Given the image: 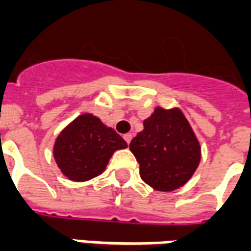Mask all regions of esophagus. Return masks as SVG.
<instances>
[{"label":"esophagus","mask_w":251,"mask_h":251,"mask_svg":"<svg viewBox=\"0 0 251 251\" xmlns=\"http://www.w3.org/2000/svg\"><path fill=\"white\" fill-rule=\"evenodd\" d=\"M124 140L127 141V144H129L131 140H132V133H126V135H124Z\"/></svg>","instance_id":"esophagus-1"}]
</instances>
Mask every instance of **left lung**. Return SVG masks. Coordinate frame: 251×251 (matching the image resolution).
<instances>
[{
    "instance_id": "left-lung-1",
    "label": "left lung",
    "mask_w": 251,
    "mask_h": 251,
    "mask_svg": "<svg viewBox=\"0 0 251 251\" xmlns=\"http://www.w3.org/2000/svg\"><path fill=\"white\" fill-rule=\"evenodd\" d=\"M140 176L153 189L171 192L186 184L201 160V147L178 108L156 107L144 129L129 143Z\"/></svg>"
}]
</instances>
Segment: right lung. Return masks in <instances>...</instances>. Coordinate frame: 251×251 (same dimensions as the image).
Wrapping results in <instances>:
<instances>
[{"mask_svg": "<svg viewBox=\"0 0 251 251\" xmlns=\"http://www.w3.org/2000/svg\"><path fill=\"white\" fill-rule=\"evenodd\" d=\"M127 143L112 128L91 114L79 115L59 133L54 144V159L66 177L87 181L99 176L115 151Z\"/></svg>", "mask_w": 251, "mask_h": 251, "instance_id": "obj_1", "label": "right lung"}]
</instances>
